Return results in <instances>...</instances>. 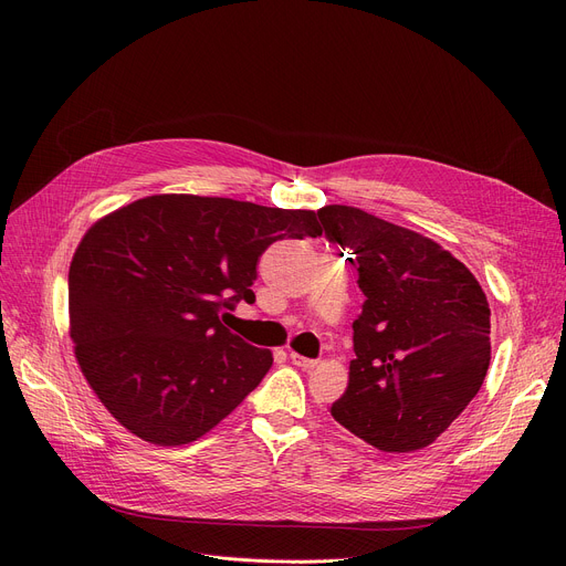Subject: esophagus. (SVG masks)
Masks as SVG:
<instances>
[{"label": "esophagus", "instance_id": "34e87169", "mask_svg": "<svg viewBox=\"0 0 566 566\" xmlns=\"http://www.w3.org/2000/svg\"><path fill=\"white\" fill-rule=\"evenodd\" d=\"M289 358H291V363L295 365V367H301V369H314L316 365H318V360H312V358H305V355H301V353H295V350H291L289 353Z\"/></svg>", "mask_w": 566, "mask_h": 566}]
</instances>
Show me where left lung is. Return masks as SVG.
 <instances>
[{"label": "left lung", "mask_w": 566, "mask_h": 566, "mask_svg": "<svg viewBox=\"0 0 566 566\" xmlns=\"http://www.w3.org/2000/svg\"><path fill=\"white\" fill-rule=\"evenodd\" d=\"M316 216L325 235L355 254L365 293L333 418L380 452L422 450L486 378V295L457 256L418 231L339 203Z\"/></svg>", "instance_id": "left-lung-1"}]
</instances>
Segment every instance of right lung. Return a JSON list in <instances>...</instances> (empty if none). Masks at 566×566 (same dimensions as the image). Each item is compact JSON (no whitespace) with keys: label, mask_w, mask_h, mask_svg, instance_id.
<instances>
[{"label":"right lung","mask_w":566,"mask_h":566,"mask_svg":"<svg viewBox=\"0 0 566 566\" xmlns=\"http://www.w3.org/2000/svg\"><path fill=\"white\" fill-rule=\"evenodd\" d=\"M318 233L314 211L197 195L144 197L88 227L69 271L71 339L112 418L163 448L218 427L273 365L220 316L254 303L268 245Z\"/></svg>","instance_id":"obj_1"}]
</instances>
